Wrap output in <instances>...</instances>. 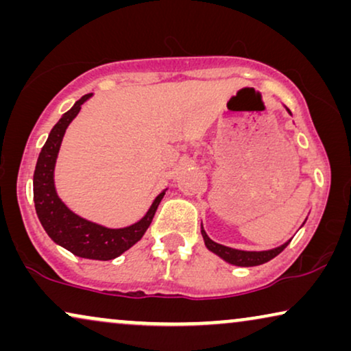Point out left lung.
<instances>
[{
  "mask_svg": "<svg viewBox=\"0 0 351 351\" xmlns=\"http://www.w3.org/2000/svg\"><path fill=\"white\" fill-rule=\"evenodd\" d=\"M286 110H287V113L291 114L289 108H286ZM304 223H302V225H304ZM201 234H203L206 247H208L210 252H214L215 256H219L220 258H222V261H225L227 263H232V265H237V267L262 265V263L271 261L273 257H276L278 254L285 251V247L291 243V239H289V241L282 243L281 246L268 249V251H241V249H233V247L223 246V244H219V243L213 241V239L208 237V233L204 232L203 223H201Z\"/></svg>",
  "mask_w": 351,
  "mask_h": 351,
  "instance_id": "1",
  "label": "left lung"
}]
</instances>
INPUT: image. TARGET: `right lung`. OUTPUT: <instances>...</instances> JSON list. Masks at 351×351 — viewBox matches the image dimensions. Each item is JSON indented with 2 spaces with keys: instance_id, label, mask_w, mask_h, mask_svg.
<instances>
[{
  "instance_id": "add662e5",
  "label": "right lung",
  "mask_w": 351,
  "mask_h": 351,
  "mask_svg": "<svg viewBox=\"0 0 351 351\" xmlns=\"http://www.w3.org/2000/svg\"><path fill=\"white\" fill-rule=\"evenodd\" d=\"M90 97L93 94H86L76 100L73 107L62 114L56 126L51 129L49 137L38 156L35 174H33V201H35L36 215L43 228L56 244L78 257L93 258V261H112L126 252L137 241H141L147 228L150 227L153 215L167 189L153 199L152 206L141 220L123 228H108L105 225L90 222L75 214L60 199L54 182L57 156H59L66 128L80 113L81 105Z\"/></svg>"
}]
</instances>
